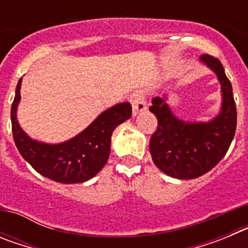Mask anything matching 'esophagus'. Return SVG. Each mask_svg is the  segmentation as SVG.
I'll return each instance as SVG.
<instances>
[{"label": "esophagus", "mask_w": 248, "mask_h": 248, "mask_svg": "<svg viewBox=\"0 0 248 248\" xmlns=\"http://www.w3.org/2000/svg\"><path fill=\"white\" fill-rule=\"evenodd\" d=\"M130 103L133 105V115H138L146 109V103L144 100L143 93L137 92L130 95Z\"/></svg>", "instance_id": "34e87169"}]
</instances>
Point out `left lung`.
I'll return each mask as SVG.
<instances>
[{"instance_id":"8db88e82","label":"left lung","mask_w":248,"mask_h":248,"mask_svg":"<svg viewBox=\"0 0 248 248\" xmlns=\"http://www.w3.org/2000/svg\"><path fill=\"white\" fill-rule=\"evenodd\" d=\"M201 61L210 67L221 83L222 108L209 123H186L171 113L165 99L153 98L149 110L157 119L150 138L149 150L155 165L176 179H195L210 171L229 150L235 137L237 110L232 85L216 57L202 54Z\"/></svg>"}]
</instances>
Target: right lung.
<instances>
[{
	"mask_svg": "<svg viewBox=\"0 0 248 248\" xmlns=\"http://www.w3.org/2000/svg\"><path fill=\"white\" fill-rule=\"evenodd\" d=\"M21 82L22 78L16 87L11 108L13 140L19 154L37 172L58 183H84L95 176L108 161L114 129L131 117L130 103L114 105L73 139L50 145L31 139L17 122Z\"/></svg>",
	"mask_w": 248,
	"mask_h": 248,
	"instance_id": "right-lung-1",
	"label": "right lung"
}]
</instances>
